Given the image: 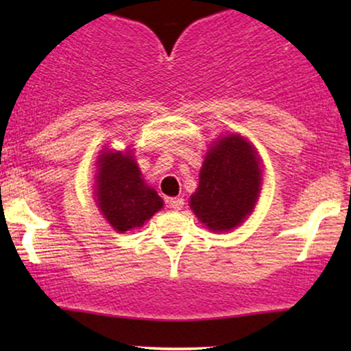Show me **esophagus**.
I'll use <instances>...</instances> for the list:
<instances>
[{
	"label": "esophagus",
	"mask_w": 351,
	"mask_h": 351,
	"mask_svg": "<svg viewBox=\"0 0 351 351\" xmlns=\"http://www.w3.org/2000/svg\"><path fill=\"white\" fill-rule=\"evenodd\" d=\"M168 204H170V208L175 209V211H180L181 208H183V199L181 198H170L168 199Z\"/></svg>",
	"instance_id": "34e87169"
}]
</instances>
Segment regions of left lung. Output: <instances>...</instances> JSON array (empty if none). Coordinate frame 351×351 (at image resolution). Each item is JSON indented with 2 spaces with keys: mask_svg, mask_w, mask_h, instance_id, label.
<instances>
[{
  "mask_svg": "<svg viewBox=\"0 0 351 351\" xmlns=\"http://www.w3.org/2000/svg\"><path fill=\"white\" fill-rule=\"evenodd\" d=\"M261 184L263 167L256 148L244 136L226 135L209 147L189 206L211 231H231L252 213Z\"/></svg>",
  "mask_w": 351,
  "mask_h": 351,
  "instance_id": "1",
  "label": "left lung"
}]
</instances>
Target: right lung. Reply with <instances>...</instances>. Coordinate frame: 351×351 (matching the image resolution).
I'll return each instance as SVG.
<instances>
[{"instance_id":"1","label":"right lung","mask_w":351,"mask_h":351,"mask_svg":"<svg viewBox=\"0 0 351 351\" xmlns=\"http://www.w3.org/2000/svg\"><path fill=\"white\" fill-rule=\"evenodd\" d=\"M95 196L100 213L119 232L142 228L163 199L142 178L132 152L104 150L97 160Z\"/></svg>"}]
</instances>
